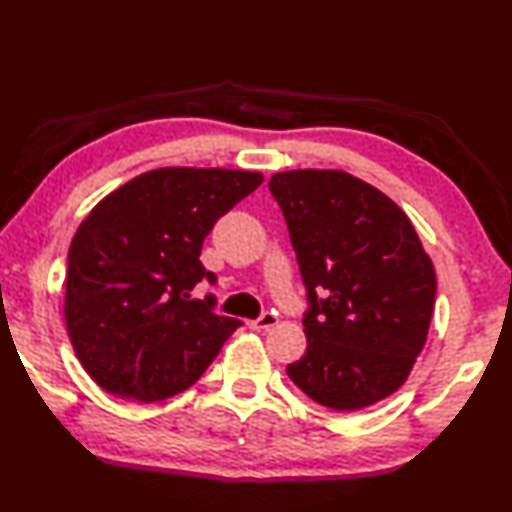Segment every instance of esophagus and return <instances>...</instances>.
<instances>
[{
  "label": "esophagus",
  "instance_id": "34e87169",
  "mask_svg": "<svg viewBox=\"0 0 512 512\" xmlns=\"http://www.w3.org/2000/svg\"><path fill=\"white\" fill-rule=\"evenodd\" d=\"M278 323V317L273 315V313H263L260 315L258 319H254V321H249V328H254V330H269V328H273Z\"/></svg>",
  "mask_w": 512,
  "mask_h": 512
}]
</instances>
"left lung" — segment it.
Instances as JSON below:
<instances>
[{"instance_id":"left-lung-1","label":"left lung","mask_w":512,"mask_h":512,"mask_svg":"<svg viewBox=\"0 0 512 512\" xmlns=\"http://www.w3.org/2000/svg\"><path fill=\"white\" fill-rule=\"evenodd\" d=\"M306 286V354L286 367L310 400L360 410L395 393L426 345L436 276L404 210L345 171L276 173Z\"/></svg>"}]
</instances>
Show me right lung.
I'll list each match as a JSON object with an SVG mask.
<instances>
[{
    "label": "right lung",
    "instance_id": "right-lung-1",
    "mask_svg": "<svg viewBox=\"0 0 512 512\" xmlns=\"http://www.w3.org/2000/svg\"><path fill=\"white\" fill-rule=\"evenodd\" d=\"M263 176L165 167L141 173L99 202L67 256L65 321L76 356L104 391L160 402L199 380L241 326L215 313L217 282L199 254L219 217Z\"/></svg>",
    "mask_w": 512,
    "mask_h": 512
}]
</instances>
